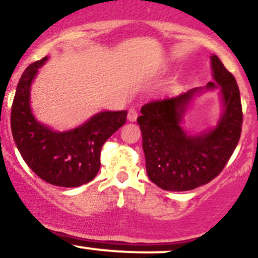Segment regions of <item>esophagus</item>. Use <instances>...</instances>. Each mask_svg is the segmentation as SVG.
I'll return each instance as SVG.
<instances>
[{
	"mask_svg": "<svg viewBox=\"0 0 258 258\" xmlns=\"http://www.w3.org/2000/svg\"><path fill=\"white\" fill-rule=\"evenodd\" d=\"M137 119H138V111L134 108V107H132V108L128 111V120L135 121Z\"/></svg>",
	"mask_w": 258,
	"mask_h": 258,
	"instance_id": "1",
	"label": "esophagus"
}]
</instances>
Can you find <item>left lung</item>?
Masks as SVG:
<instances>
[{"label":"left lung","instance_id":"left-lung-1","mask_svg":"<svg viewBox=\"0 0 258 258\" xmlns=\"http://www.w3.org/2000/svg\"><path fill=\"white\" fill-rule=\"evenodd\" d=\"M215 82L207 90L219 88L223 113L213 129L187 135L180 126L190 101L200 89L179 96L151 101L138 118L143 134L146 172L150 180L168 191H187L215 179L233 155L241 135L242 107L234 75L221 59L211 56Z\"/></svg>","mask_w":258,"mask_h":258}]
</instances>
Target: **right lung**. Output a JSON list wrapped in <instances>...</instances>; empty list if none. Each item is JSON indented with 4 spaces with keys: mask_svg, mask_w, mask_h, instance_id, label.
<instances>
[{
    "mask_svg": "<svg viewBox=\"0 0 258 258\" xmlns=\"http://www.w3.org/2000/svg\"><path fill=\"white\" fill-rule=\"evenodd\" d=\"M47 57L31 63L14 95L11 128L23 160L48 184L74 187L89 183L100 169L102 145L125 123L126 111H105L68 132H54L31 113L30 86Z\"/></svg>",
    "mask_w": 258,
    "mask_h": 258,
    "instance_id": "add662e5",
    "label": "right lung"
}]
</instances>
